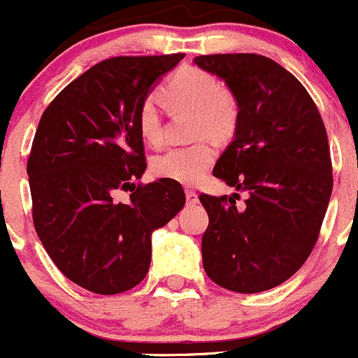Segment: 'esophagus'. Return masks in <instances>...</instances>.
<instances>
[{"label": "esophagus", "mask_w": 358, "mask_h": 358, "mask_svg": "<svg viewBox=\"0 0 358 358\" xmlns=\"http://www.w3.org/2000/svg\"><path fill=\"white\" fill-rule=\"evenodd\" d=\"M185 197H187V204H197L199 202V197H197V194L194 192V190H185Z\"/></svg>", "instance_id": "esophagus-1"}]
</instances>
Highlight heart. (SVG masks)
Masks as SVG:
<instances>
[{"label":"heart","mask_w":358,"mask_h":358,"mask_svg":"<svg viewBox=\"0 0 358 358\" xmlns=\"http://www.w3.org/2000/svg\"><path fill=\"white\" fill-rule=\"evenodd\" d=\"M161 99L169 112H192V136L201 140L159 154L152 161V171L185 185L199 183L216 159V147L209 138L225 142L236 133L239 103L215 76L197 67L178 69L161 90ZM136 124L147 143H161V114L152 96L140 103Z\"/></svg>","instance_id":"1"}]
</instances>
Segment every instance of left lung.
I'll use <instances>...</instances> for the list:
<instances>
[{
	"instance_id": "left-lung-1",
	"label": "left lung",
	"mask_w": 358,
	"mask_h": 358,
	"mask_svg": "<svg viewBox=\"0 0 358 358\" xmlns=\"http://www.w3.org/2000/svg\"><path fill=\"white\" fill-rule=\"evenodd\" d=\"M202 71L225 81L239 122L213 175L239 194L199 201L209 216L202 265L229 291L262 292L294 275L319 239L333 192L326 126L305 86L255 53L201 55Z\"/></svg>"
}]
</instances>
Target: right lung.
Returning <instances> with one entry per match:
<instances>
[{
	"mask_svg": "<svg viewBox=\"0 0 358 358\" xmlns=\"http://www.w3.org/2000/svg\"><path fill=\"white\" fill-rule=\"evenodd\" d=\"M185 53L114 57L67 85L43 112L27 161L32 220L60 272L96 294L145 279L152 232L185 204L182 185H135L147 168L136 112ZM121 192H131L126 201Z\"/></svg>",
	"mask_w": 358,
	"mask_h": 358,
	"instance_id": "1",
	"label": "right lung"
}]
</instances>
